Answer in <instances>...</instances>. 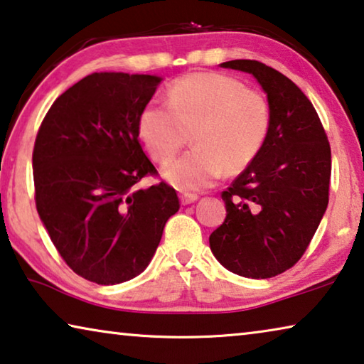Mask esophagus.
<instances>
[{
    "label": "esophagus",
    "instance_id": "obj_1",
    "mask_svg": "<svg viewBox=\"0 0 364 364\" xmlns=\"http://www.w3.org/2000/svg\"><path fill=\"white\" fill-rule=\"evenodd\" d=\"M180 199H181V204H191V203H194V200H198V194H181L180 196Z\"/></svg>",
    "mask_w": 364,
    "mask_h": 364
}]
</instances>
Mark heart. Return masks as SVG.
<instances>
[{"instance_id":"b5f03b06","label":"heart","mask_w":364,"mask_h":364,"mask_svg":"<svg viewBox=\"0 0 364 364\" xmlns=\"http://www.w3.org/2000/svg\"><path fill=\"white\" fill-rule=\"evenodd\" d=\"M271 106L258 91L222 73H193L176 80L168 105L150 101L139 116V135L151 159L166 161L193 134L194 150L164 166L180 191H200L238 173L262 151L271 130Z\"/></svg>"}]
</instances>
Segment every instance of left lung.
Segmentation results:
<instances>
[{
    "label": "left lung",
    "instance_id": "left-lung-1",
    "mask_svg": "<svg viewBox=\"0 0 364 364\" xmlns=\"http://www.w3.org/2000/svg\"><path fill=\"white\" fill-rule=\"evenodd\" d=\"M220 65L257 78L273 119L257 159L222 191L227 215L210 250L232 273L273 278L299 262L327 209L330 144L312 102L283 73L257 60Z\"/></svg>",
    "mask_w": 364,
    "mask_h": 364
}]
</instances>
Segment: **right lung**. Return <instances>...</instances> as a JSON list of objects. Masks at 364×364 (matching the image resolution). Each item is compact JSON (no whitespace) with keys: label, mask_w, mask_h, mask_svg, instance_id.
Listing matches in <instances>:
<instances>
[{"label":"right lung","mask_w":364,"mask_h":364,"mask_svg":"<svg viewBox=\"0 0 364 364\" xmlns=\"http://www.w3.org/2000/svg\"><path fill=\"white\" fill-rule=\"evenodd\" d=\"M161 81L154 75L93 73L53 101L37 132L36 208L63 262L96 284L142 273L164 227L180 209L139 142V116Z\"/></svg>","instance_id":"add662e5"}]
</instances>
